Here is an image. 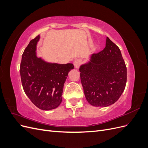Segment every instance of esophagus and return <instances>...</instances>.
Listing matches in <instances>:
<instances>
[{
	"instance_id": "obj_1",
	"label": "esophagus",
	"mask_w": 148,
	"mask_h": 148,
	"mask_svg": "<svg viewBox=\"0 0 148 148\" xmlns=\"http://www.w3.org/2000/svg\"><path fill=\"white\" fill-rule=\"evenodd\" d=\"M82 63V61L81 59H75L74 60V62H73V64H74V66H75V68L78 69V67L80 65H81Z\"/></svg>"
}]
</instances>
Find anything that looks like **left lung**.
<instances>
[{"label": "left lung", "instance_id": "obj_1", "mask_svg": "<svg viewBox=\"0 0 148 148\" xmlns=\"http://www.w3.org/2000/svg\"><path fill=\"white\" fill-rule=\"evenodd\" d=\"M79 70L85 97L93 106L114 104L126 86V65L120 49L108 37L105 48L92 54L90 61Z\"/></svg>", "mask_w": 148, "mask_h": 148}]
</instances>
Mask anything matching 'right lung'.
Returning a JSON list of instances; mask_svg holds the SVG:
<instances>
[{"instance_id": "add662e5", "label": "right lung", "mask_w": 148, "mask_h": 148, "mask_svg": "<svg viewBox=\"0 0 148 148\" xmlns=\"http://www.w3.org/2000/svg\"><path fill=\"white\" fill-rule=\"evenodd\" d=\"M38 35L31 40L23 53L20 73L22 86L29 99L39 109H56L62 101L64 83L72 64H50L36 53Z\"/></svg>"}]
</instances>
